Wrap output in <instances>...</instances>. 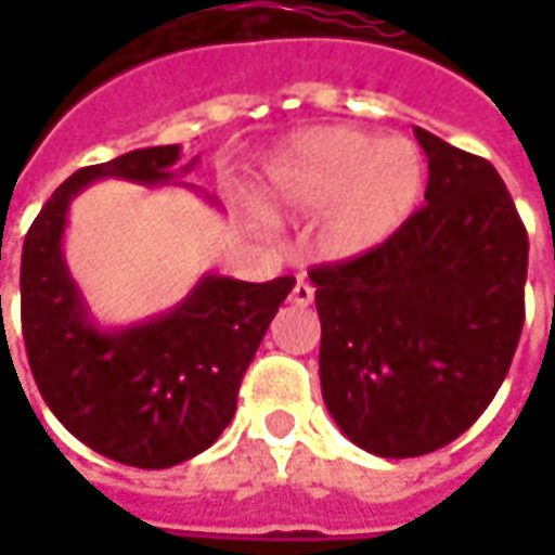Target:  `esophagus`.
Segmentation results:
<instances>
[{
  "instance_id": "esophagus-1",
  "label": "esophagus",
  "mask_w": 555,
  "mask_h": 555,
  "mask_svg": "<svg viewBox=\"0 0 555 555\" xmlns=\"http://www.w3.org/2000/svg\"><path fill=\"white\" fill-rule=\"evenodd\" d=\"M314 300V288L312 285H309V282H297V285H294V291H291V302H294V306H309V302Z\"/></svg>"
}]
</instances>
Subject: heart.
<instances>
[{"instance_id": "1", "label": "heart", "mask_w": 555, "mask_h": 555, "mask_svg": "<svg viewBox=\"0 0 555 555\" xmlns=\"http://www.w3.org/2000/svg\"><path fill=\"white\" fill-rule=\"evenodd\" d=\"M425 195V157L410 139L321 127L291 142L264 175L267 210L321 214V249L360 258L408 225Z\"/></svg>"}]
</instances>
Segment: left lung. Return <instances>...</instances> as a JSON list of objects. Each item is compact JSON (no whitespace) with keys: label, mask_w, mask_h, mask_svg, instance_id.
<instances>
[{"label":"left lung","mask_w":555,"mask_h":555,"mask_svg":"<svg viewBox=\"0 0 555 555\" xmlns=\"http://www.w3.org/2000/svg\"><path fill=\"white\" fill-rule=\"evenodd\" d=\"M425 207L372 253L309 270L321 392L345 437L416 457L496 396L524 330L529 237L500 171L416 127Z\"/></svg>","instance_id":"left-lung-1"}]
</instances>
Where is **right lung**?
Wrapping results in <instances>:
<instances>
[{"label":"right lung","mask_w":555,"mask_h":555,"mask_svg":"<svg viewBox=\"0 0 555 555\" xmlns=\"http://www.w3.org/2000/svg\"><path fill=\"white\" fill-rule=\"evenodd\" d=\"M178 159L181 147L157 145L74 171L31 222L20 264L23 341L47 408L89 449L139 469L181 464L219 440L243 374L294 288V276H205L154 321L91 324L62 255L70 198L101 178L166 183Z\"/></svg>","instance_id":"add662e5"}]
</instances>
